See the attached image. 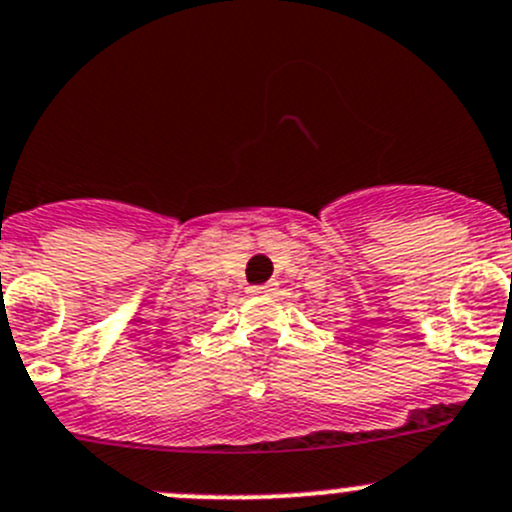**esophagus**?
I'll use <instances>...</instances> for the list:
<instances>
[{
  "mask_svg": "<svg viewBox=\"0 0 512 512\" xmlns=\"http://www.w3.org/2000/svg\"><path fill=\"white\" fill-rule=\"evenodd\" d=\"M271 291V283H263V286H251L249 293H266Z\"/></svg>",
  "mask_w": 512,
  "mask_h": 512,
  "instance_id": "esophagus-1",
  "label": "esophagus"
}]
</instances>
